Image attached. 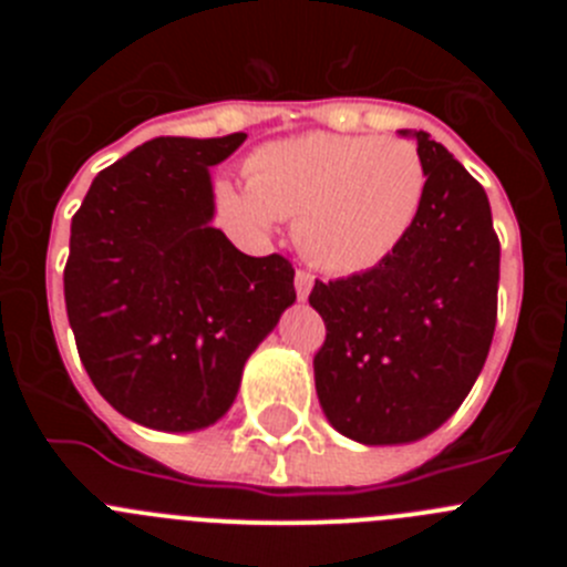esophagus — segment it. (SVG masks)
Segmentation results:
<instances>
[{
    "label": "esophagus",
    "instance_id": "1",
    "mask_svg": "<svg viewBox=\"0 0 567 567\" xmlns=\"http://www.w3.org/2000/svg\"><path fill=\"white\" fill-rule=\"evenodd\" d=\"M312 287H315V275L307 272V269H298V272H295V292H298V298L300 300L307 298V295L312 292Z\"/></svg>",
    "mask_w": 567,
    "mask_h": 567
}]
</instances>
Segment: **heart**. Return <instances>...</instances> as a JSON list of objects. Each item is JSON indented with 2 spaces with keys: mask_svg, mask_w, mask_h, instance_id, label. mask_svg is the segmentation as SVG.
<instances>
[{
  "mask_svg": "<svg viewBox=\"0 0 567 567\" xmlns=\"http://www.w3.org/2000/svg\"><path fill=\"white\" fill-rule=\"evenodd\" d=\"M247 189L218 187V204L267 229L298 218L300 249L329 272H363L400 247L423 207L429 173L403 138L309 133L255 150Z\"/></svg>",
  "mask_w": 567,
  "mask_h": 567,
  "instance_id": "obj_1",
  "label": "heart"
}]
</instances>
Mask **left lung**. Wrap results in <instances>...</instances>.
Returning <instances> with one entry per match:
<instances>
[{"label":"left lung","mask_w":567,"mask_h":567,"mask_svg":"<svg viewBox=\"0 0 567 567\" xmlns=\"http://www.w3.org/2000/svg\"><path fill=\"white\" fill-rule=\"evenodd\" d=\"M423 207L389 258L315 280L327 323L315 389L329 423L365 445L412 443L460 409L497 327L499 238L483 184L423 130Z\"/></svg>","instance_id":"obj_1"}]
</instances>
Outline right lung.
I'll list each match as a JSON object with an SVG mask.
<instances>
[{
  "label": "right lung",
  "instance_id": "add662e5",
  "mask_svg": "<svg viewBox=\"0 0 567 567\" xmlns=\"http://www.w3.org/2000/svg\"><path fill=\"white\" fill-rule=\"evenodd\" d=\"M244 138H153L93 178L70 224L64 303L79 358L115 412L150 429L221 417L295 300L284 255H244L209 224L207 169Z\"/></svg>",
  "mask_w": 567,
  "mask_h": 567
}]
</instances>
